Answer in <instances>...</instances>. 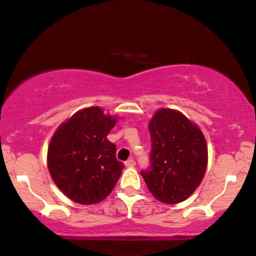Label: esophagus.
I'll use <instances>...</instances> for the list:
<instances>
[{
	"mask_svg": "<svg viewBox=\"0 0 256 256\" xmlns=\"http://www.w3.org/2000/svg\"><path fill=\"white\" fill-rule=\"evenodd\" d=\"M125 166L126 167H134L136 166V161L134 158H128V161H125Z\"/></svg>",
	"mask_w": 256,
	"mask_h": 256,
	"instance_id": "obj_1",
	"label": "esophagus"
}]
</instances>
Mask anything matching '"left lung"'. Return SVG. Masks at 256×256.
Masks as SVG:
<instances>
[{
  "mask_svg": "<svg viewBox=\"0 0 256 256\" xmlns=\"http://www.w3.org/2000/svg\"><path fill=\"white\" fill-rule=\"evenodd\" d=\"M150 166L140 172L152 194L166 204L184 202L204 178L208 146L202 132L182 113L162 108L149 124Z\"/></svg>",
  "mask_w": 256,
  "mask_h": 256,
  "instance_id": "1",
  "label": "left lung"
}]
</instances>
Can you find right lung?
I'll use <instances>...</instances> for the list:
<instances>
[{"mask_svg":"<svg viewBox=\"0 0 256 256\" xmlns=\"http://www.w3.org/2000/svg\"><path fill=\"white\" fill-rule=\"evenodd\" d=\"M116 122L98 107H89L75 113L52 137L48 170L58 188L75 202L96 204L119 180L124 163L116 160V144L107 140Z\"/></svg>","mask_w":256,"mask_h":256,"instance_id":"add662e5","label":"right lung"}]
</instances>
